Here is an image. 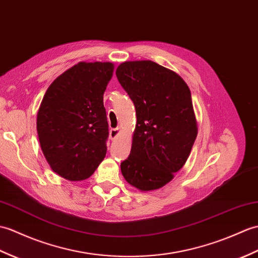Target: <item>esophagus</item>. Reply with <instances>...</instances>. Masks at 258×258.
Here are the masks:
<instances>
[{"mask_svg":"<svg viewBox=\"0 0 258 258\" xmlns=\"http://www.w3.org/2000/svg\"><path fill=\"white\" fill-rule=\"evenodd\" d=\"M119 134V128H111L110 130V139L113 141L115 140Z\"/></svg>","mask_w":258,"mask_h":258,"instance_id":"esophagus-1","label":"esophagus"}]
</instances>
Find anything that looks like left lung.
<instances>
[{"label":"left lung","instance_id":"8db88e82","mask_svg":"<svg viewBox=\"0 0 258 258\" xmlns=\"http://www.w3.org/2000/svg\"><path fill=\"white\" fill-rule=\"evenodd\" d=\"M115 74L137 117L122 175L142 191L159 189L182 168L198 134L190 89L180 76L151 60L125 61Z\"/></svg>","mask_w":258,"mask_h":258}]
</instances>
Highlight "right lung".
<instances>
[{"instance_id":"1","label":"right lung","mask_w":258,"mask_h":258,"mask_svg":"<svg viewBox=\"0 0 258 258\" xmlns=\"http://www.w3.org/2000/svg\"><path fill=\"white\" fill-rule=\"evenodd\" d=\"M111 62H79L56 78L37 113V133L46 160L71 181L89 178L106 154L109 124L103 94Z\"/></svg>"}]
</instances>
